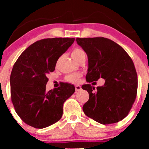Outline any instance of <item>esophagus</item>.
<instances>
[{"label": "esophagus", "mask_w": 149, "mask_h": 149, "mask_svg": "<svg viewBox=\"0 0 149 149\" xmlns=\"http://www.w3.org/2000/svg\"><path fill=\"white\" fill-rule=\"evenodd\" d=\"M75 90H76L77 91L81 90V87L80 86V85H75Z\"/></svg>", "instance_id": "obj_1"}]
</instances>
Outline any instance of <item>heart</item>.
Here are the masks:
<instances>
[{
    "mask_svg": "<svg viewBox=\"0 0 149 149\" xmlns=\"http://www.w3.org/2000/svg\"><path fill=\"white\" fill-rule=\"evenodd\" d=\"M85 55V52L83 50L80 49L76 48L72 52V57L74 60L77 61L79 58H81L82 56ZM81 77V74H68L66 77V81H68L70 83H77L78 82L79 80V78Z\"/></svg>",
    "mask_w": 149,
    "mask_h": 149,
    "instance_id": "heart-1",
    "label": "heart"
}]
</instances>
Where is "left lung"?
Wrapping results in <instances>:
<instances>
[{"label": "left lung", "mask_w": 149, "mask_h": 149, "mask_svg": "<svg viewBox=\"0 0 149 149\" xmlns=\"http://www.w3.org/2000/svg\"><path fill=\"white\" fill-rule=\"evenodd\" d=\"M76 40L88 58L86 81L105 80L96 90L90 84L82 85L89 95L83 112L104 125L121 121L129 113L137 94L138 76L133 61L119 45L109 38H77Z\"/></svg>", "instance_id": "1"}]
</instances>
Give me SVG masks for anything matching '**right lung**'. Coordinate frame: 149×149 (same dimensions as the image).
Returning <instances> with one entry per match:
<instances>
[{
  "label": "right lung",
  "instance_id": "obj_1",
  "mask_svg": "<svg viewBox=\"0 0 149 149\" xmlns=\"http://www.w3.org/2000/svg\"><path fill=\"white\" fill-rule=\"evenodd\" d=\"M74 41V38H45L30 45L13 65L11 99L15 112L24 123L42 129L62 117L63 104L74 93L73 85L46 91L47 74L54 72L57 61Z\"/></svg>",
  "mask_w": 149,
  "mask_h": 149
}]
</instances>
